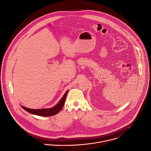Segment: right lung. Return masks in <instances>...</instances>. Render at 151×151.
<instances>
[{
  "label": "right lung",
  "instance_id": "right-lung-1",
  "mask_svg": "<svg viewBox=\"0 0 151 151\" xmlns=\"http://www.w3.org/2000/svg\"><path fill=\"white\" fill-rule=\"evenodd\" d=\"M68 92V90H67L63 97L61 98V99L60 100V101L56 104L54 107L50 109H32L29 108H27L26 107L21 106V107L25 110L33 114H36L40 116H54L58 113L60 112V111L62 109V108L64 106V104L65 103V98L67 96V94Z\"/></svg>",
  "mask_w": 151,
  "mask_h": 151
}]
</instances>
